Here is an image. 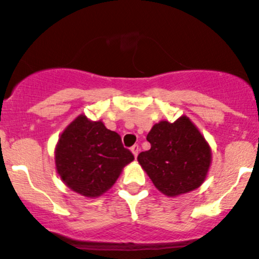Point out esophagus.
<instances>
[{
  "mask_svg": "<svg viewBox=\"0 0 259 259\" xmlns=\"http://www.w3.org/2000/svg\"><path fill=\"white\" fill-rule=\"evenodd\" d=\"M139 151H140V148H139L138 144H135V145H133V146H132V152H133V154H134V156H135V157L138 156Z\"/></svg>",
  "mask_w": 259,
  "mask_h": 259,
  "instance_id": "esophagus-1",
  "label": "esophagus"
}]
</instances>
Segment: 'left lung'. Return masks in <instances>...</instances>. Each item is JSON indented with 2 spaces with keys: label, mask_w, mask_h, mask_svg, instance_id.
Masks as SVG:
<instances>
[{
  "label": "left lung",
  "mask_w": 259,
  "mask_h": 259,
  "mask_svg": "<svg viewBox=\"0 0 259 259\" xmlns=\"http://www.w3.org/2000/svg\"><path fill=\"white\" fill-rule=\"evenodd\" d=\"M146 140L150 150L140 152L138 161L159 191L178 196L202 184L211 164V150L189 118L181 116L172 124L160 121Z\"/></svg>",
  "instance_id": "8db88e82"
}]
</instances>
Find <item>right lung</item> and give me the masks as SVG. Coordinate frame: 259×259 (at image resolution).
Segmentation results:
<instances>
[{"label":"right lung","instance_id":"1","mask_svg":"<svg viewBox=\"0 0 259 259\" xmlns=\"http://www.w3.org/2000/svg\"><path fill=\"white\" fill-rule=\"evenodd\" d=\"M134 160L118 133L80 115L61 135L56 149L59 176L73 191L97 197L110 189Z\"/></svg>","mask_w":259,"mask_h":259}]
</instances>
